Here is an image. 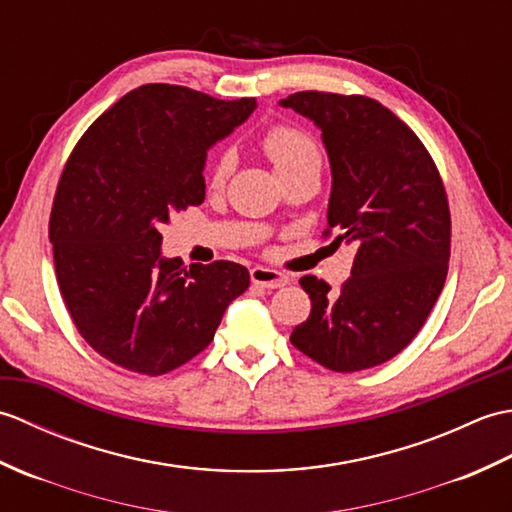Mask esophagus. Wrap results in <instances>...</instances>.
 <instances>
[{
	"label": "esophagus",
	"mask_w": 512,
	"mask_h": 512,
	"mask_svg": "<svg viewBox=\"0 0 512 512\" xmlns=\"http://www.w3.org/2000/svg\"><path fill=\"white\" fill-rule=\"evenodd\" d=\"M250 281H253L255 286H262V288H281L288 284V277L284 273H279V270L255 266L253 270H250Z\"/></svg>",
	"instance_id": "34e87169"
}]
</instances>
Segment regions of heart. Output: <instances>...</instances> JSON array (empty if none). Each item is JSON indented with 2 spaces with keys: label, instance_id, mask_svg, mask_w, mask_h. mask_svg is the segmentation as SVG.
<instances>
[{
  "label": "heart",
  "instance_id": "heart-1",
  "mask_svg": "<svg viewBox=\"0 0 512 512\" xmlns=\"http://www.w3.org/2000/svg\"><path fill=\"white\" fill-rule=\"evenodd\" d=\"M262 151L273 162V167L281 178L292 171L306 169L312 165H321V151L314 138L297 127L275 125L270 127L262 138ZM233 154L231 151H217L206 167V184L211 191H220L226 187L233 171Z\"/></svg>",
  "mask_w": 512,
  "mask_h": 512
}]
</instances>
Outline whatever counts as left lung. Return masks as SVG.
Here are the masks:
<instances>
[{"mask_svg": "<svg viewBox=\"0 0 512 512\" xmlns=\"http://www.w3.org/2000/svg\"><path fill=\"white\" fill-rule=\"evenodd\" d=\"M284 107L321 129L332 165L328 228L356 246L341 290L299 279L310 317L292 345L332 372L387 363L413 341L442 292L451 255V211L440 171L416 132L363 94L295 92Z\"/></svg>", "mask_w": 512, "mask_h": 512, "instance_id": "1", "label": "left lung"}]
</instances>
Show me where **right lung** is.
<instances>
[{
  "instance_id": "1",
  "label": "right lung",
  "mask_w": 512,
  "mask_h": 512,
  "mask_svg": "<svg viewBox=\"0 0 512 512\" xmlns=\"http://www.w3.org/2000/svg\"><path fill=\"white\" fill-rule=\"evenodd\" d=\"M184 85L147 83L88 127L65 162L48 235L59 292L94 352L162 376L213 341L250 284L242 264L182 266L160 255V224L204 202V158L255 110Z\"/></svg>"
}]
</instances>
